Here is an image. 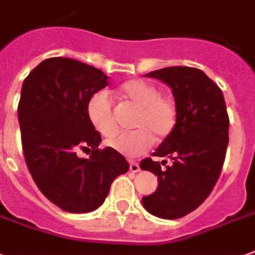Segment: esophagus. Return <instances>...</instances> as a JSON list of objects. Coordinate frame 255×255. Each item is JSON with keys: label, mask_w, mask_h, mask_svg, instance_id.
<instances>
[{"label": "esophagus", "mask_w": 255, "mask_h": 255, "mask_svg": "<svg viewBox=\"0 0 255 255\" xmlns=\"http://www.w3.org/2000/svg\"><path fill=\"white\" fill-rule=\"evenodd\" d=\"M130 171L133 173H138L140 171V165L137 162H130Z\"/></svg>", "instance_id": "34e87169"}]
</instances>
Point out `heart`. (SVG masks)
<instances>
[{
    "label": "heart",
    "instance_id": "obj_1",
    "mask_svg": "<svg viewBox=\"0 0 255 255\" xmlns=\"http://www.w3.org/2000/svg\"><path fill=\"white\" fill-rule=\"evenodd\" d=\"M119 96L138 108L133 121L137 130L110 138L108 147L128 156H140L152 147L155 138L163 141L174 131L178 118L176 100L160 93L155 84L145 79H130L119 88ZM86 111L89 121L100 134L110 137L117 133L115 104L107 92H97L92 96Z\"/></svg>",
    "mask_w": 255,
    "mask_h": 255
}]
</instances>
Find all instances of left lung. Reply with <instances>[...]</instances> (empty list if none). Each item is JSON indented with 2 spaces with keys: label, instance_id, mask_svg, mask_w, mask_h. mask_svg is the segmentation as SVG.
Returning a JSON list of instances; mask_svg holds the SVG:
<instances>
[{
  "label": "left lung",
  "instance_id": "8db88e82",
  "mask_svg": "<svg viewBox=\"0 0 255 255\" xmlns=\"http://www.w3.org/2000/svg\"><path fill=\"white\" fill-rule=\"evenodd\" d=\"M171 88L178 118L174 131L152 156L141 160L142 170L158 176V188L142 198L145 210L159 218L176 220L198 209L214 188L228 147L229 117L221 89L199 68L166 67L145 74Z\"/></svg>",
  "mask_w": 255,
  "mask_h": 255
}]
</instances>
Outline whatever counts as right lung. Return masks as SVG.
<instances>
[{"label": "right lung", "instance_id": "obj_1", "mask_svg": "<svg viewBox=\"0 0 255 255\" xmlns=\"http://www.w3.org/2000/svg\"><path fill=\"white\" fill-rule=\"evenodd\" d=\"M102 70L67 57L39 63L23 81L17 117L27 167L39 191L68 213L96 210L129 163L102 141L88 102L108 85ZM78 149L92 152L79 158Z\"/></svg>", "mask_w": 255, "mask_h": 255}]
</instances>
